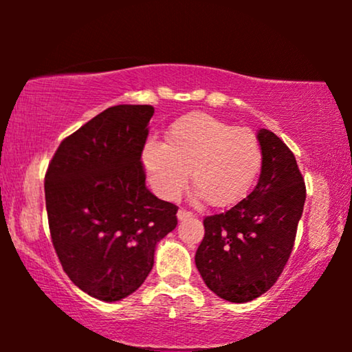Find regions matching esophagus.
<instances>
[{
	"label": "esophagus",
	"mask_w": 352,
	"mask_h": 352,
	"mask_svg": "<svg viewBox=\"0 0 352 352\" xmlns=\"http://www.w3.org/2000/svg\"><path fill=\"white\" fill-rule=\"evenodd\" d=\"M192 216H194V213H192V211H189V210H186V208H179V211H177V219H179V221L192 218Z\"/></svg>",
	"instance_id": "esophagus-1"
}]
</instances>
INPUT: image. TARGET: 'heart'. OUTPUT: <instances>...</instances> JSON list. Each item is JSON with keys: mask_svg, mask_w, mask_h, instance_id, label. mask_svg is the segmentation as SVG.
I'll return each mask as SVG.
<instances>
[{"mask_svg": "<svg viewBox=\"0 0 352 352\" xmlns=\"http://www.w3.org/2000/svg\"><path fill=\"white\" fill-rule=\"evenodd\" d=\"M263 151L252 129L235 128L208 113H187L166 133V144L148 141L144 163L153 189L175 200L189 182L213 206L242 199L256 177Z\"/></svg>", "mask_w": 352, "mask_h": 352, "instance_id": "b5f03b06", "label": "heart"}]
</instances>
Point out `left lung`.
I'll return each mask as SVG.
<instances>
[{
  "instance_id": "left-lung-1",
  "label": "left lung",
  "mask_w": 352,
  "mask_h": 352,
  "mask_svg": "<svg viewBox=\"0 0 352 352\" xmlns=\"http://www.w3.org/2000/svg\"><path fill=\"white\" fill-rule=\"evenodd\" d=\"M263 166L254 189L219 214L204 219L195 266L219 298L247 302L266 293L283 272L306 200L296 158L269 129H259Z\"/></svg>"
}]
</instances>
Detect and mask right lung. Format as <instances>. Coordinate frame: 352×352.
Instances as JSON below:
<instances>
[{
  "label": "right lung",
  "mask_w": 352,
  "mask_h": 352,
  "mask_svg": "<svg viewBox=\"0 0 352 352\" xmlns=\"http://www.w3.org/2000/svg\"><path fill=\"white\" fill-rule=\"evenodd\" d=\"M152 105H113L67 136L50 162L45 197L51 240L76 287L102 301L131 295L153 266L177 206L146 187L141 155Z\"/></svg>",
  "instance_id": "right-lung-1"
}]
</instances>
